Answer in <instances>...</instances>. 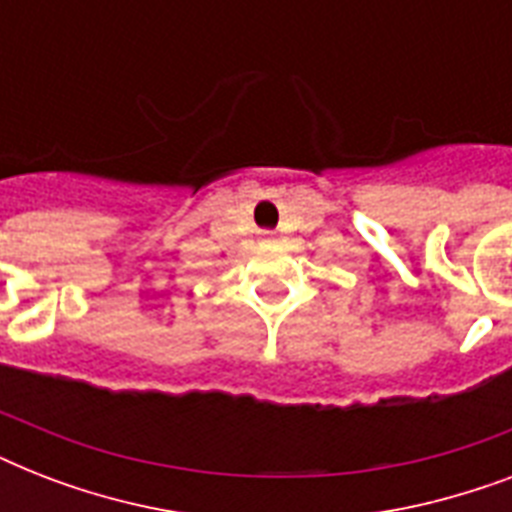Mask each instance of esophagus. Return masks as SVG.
I'll return each instance as SVG.
<instances>
[{
    "instance_id": "34e87169",
    "label": "esophagus",
    "mask_w": 512,
    "mask_h": 512,
    "mask_svg": "<svg viewBox=\"0 0 512 512\" xmlns=\"http://www.w3.org/2000/svg\"><path fill=\"white\" fill-rule=\"evenodd\" d=\"M263 236H265V239H268V241H271V239H273V233H271V231H265V233H263Z\"/></svg>"
}]
</instances>
